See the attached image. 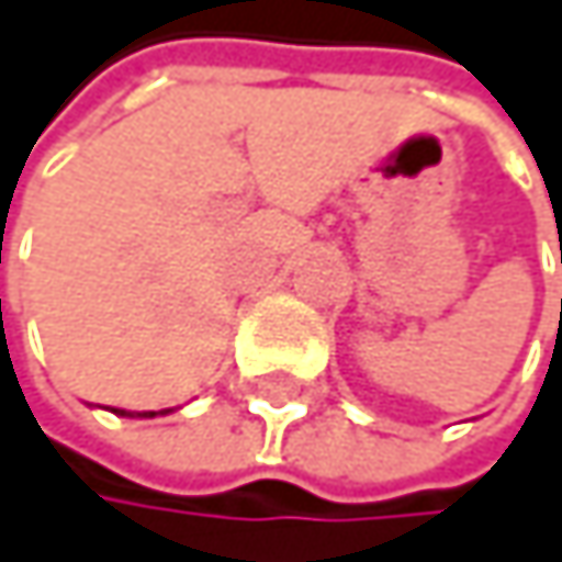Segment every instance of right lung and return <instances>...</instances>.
<instances>
[{
  "instance_id": "1",
  "label": "right lung",
  "mask_w": 562,
  "mask_h": 562,
  "mask_svg": "<svg viewBox=\"0 0 562 562\" xmlns=\"http://www.w3.org/2000/svg\"><path fill=\"white\" fill-rule=\"evenodd\" d=\"M112 413H119V416H133V413H126V409H112ZM159 413H169V409H159ZM159 413H136V416H159Z\"/></svg>"
}]
</instances>
